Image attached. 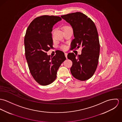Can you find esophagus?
<instances>
[{
	"label": "esophagus",
	"mask_w": 122,
	"mask_h": 122,
	"mask_svg": "<svg viewBox=\"0 0 122 122\" xmlns=\"http://www.w3.org/2000/svg\"><path fill=\"white\" fill-rule=\"evenodd\" d=\"M67 55H68V53L67 52H65V56L66 57V58H67Z\"/></svg>",
	"instance_id": "34e87169"
}]
</instances>
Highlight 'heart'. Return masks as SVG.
Here are the masks:
<instances>
[{"label":"heart","mask_w":122,"mask_h":122,"mask_svg":"<svg viewBox=\"0 0 122 122\" xmlns=\"http://www.w3.org/2000/svg\"><path fill=\"white\" fill-rule=\"evenodd\" d=\"M70 26H64L63 27V30H65V29L68 28H70ZM61 48H62L63 49H65L66 48V46H62V47H61Z\"/></svg>","instance_id":"obj_1"}]
</instances>
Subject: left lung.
<instances>
[{
  "instance_id": "8db88e82",
  "label": "left lung",
  "mask_w": 122,
  "mask_h": 122,
  "mask_svg": "<svg viewBox=\"0 0 122 122\" xmlns=\"http://www.w3.org/2000/svg\"><path fill=\"white\" fill-rule=\"evenodd\" d=\"M61 17L71 25L75 38L71 48H82V53L77 57L69 53L68 58L72 61L70 72L80 81H86L94 74L97 68L100 51L98 33L93 21L85 14L76 12L61 15Z\"/></svg>"
}]
</instances>
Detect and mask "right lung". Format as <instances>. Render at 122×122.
<instances>
[{
	"label": "right lung",
	"instance_id": "1",
	"mask_svg": "<svg viewBox=\"0 0 122 122\" xmlns=\"http://www.w3.org/2000/svg\"><path fill=\"white\" fill-rule=\"evenodd\" d=\"M61 18L43 15L36 18L28 26L24 37L25 53L30 72L35 81L42 86L52 83L57 72L66 59L64 53L58 51L51 57L47 52L53 48L52 27Z\"/></svg>",
	"mask_w": 122,
	"mask_h": 122
}]
</instances>
